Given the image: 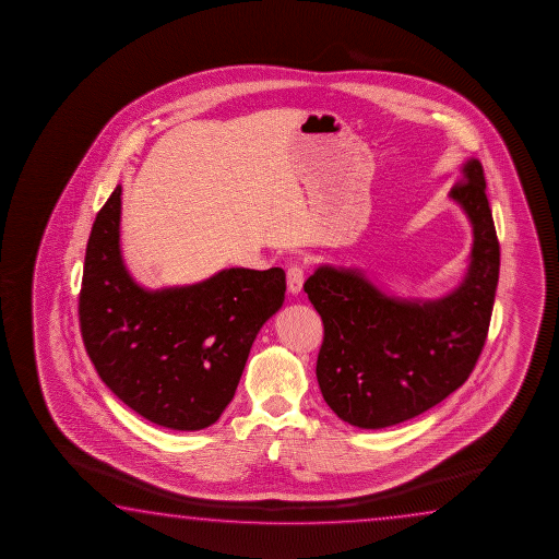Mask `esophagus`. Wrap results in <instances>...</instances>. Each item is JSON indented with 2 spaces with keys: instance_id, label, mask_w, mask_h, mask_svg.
I'll return each mask as SVG.
<instances>
[{
  "instance_id": "obj_1",
  "label": "esophagus",
  "mask_w": 559,
  "mask_h": 559,
  "mask_svg": "<svg viewBox=\"0 0 559 559\" xmlns=\"http://www.w3.org/2000/svg\"><path fill=\"white\" fill-rule=\"evenodd\" d=\"M304 267H299V265H292V267L287 270V289H289V294H301V289H304Z\"/></svg>"
}]
</instances>
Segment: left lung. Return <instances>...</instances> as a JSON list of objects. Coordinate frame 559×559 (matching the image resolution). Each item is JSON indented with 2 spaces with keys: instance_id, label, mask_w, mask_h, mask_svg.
Segmentation results:
<instances>
[{
  "instance_id": "1",
  "label": "left lung",
  "mask_w": 559,
  "mask_h": 559,
  "mask_svg": "<svg viewBox=\"0 0 559 559\" xmlns=\"http://www.w3.org/2000/svg\"><path fill=\"white\" fill-rule=\"evenodd\" d=\"M448 198L472 225L464 277L432 299L397 297L360 267L319 264L305 294L324 324L317 381L344 423L379 430L423 415L462 388L489 331L501 252L481 162L462 164Z\"/></svg>"
}]
</instances>
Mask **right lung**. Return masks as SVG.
<instances>
[{
  "instance_id": "obj_1",
  "label": "right lung",
  "mask_w": 559,
  "mask_h": 559,
  "mask_svg": "<svg viewBox=\"0 0 559 559\" xmlns=\"http://www.w3.org/2000/svg\"><path fill=\"white\" fill-rule=\"evenodd\" d=\"M121 186L85 248L80 324L99 378L127 407L170 430L215 425L255 336L285 301L282 267H225L198 284L148 289L121 250Z\"/></svg>"
}]
</instances>
